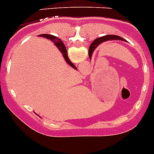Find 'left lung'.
<instances>
[{
	"label": "left lung",
	"mask_w": 154,
	"mask_h": 154,
	"mask_svg": "<svg viewBox=\"0 0 154 154\" xmlns=\"http://www.w3.org/2000/svg\"><path fill=\"white\" fill-rule=\"evenodd\" d=\"M126 41V40H124L123 38H122L121 37L117 35H113V34H110V35H105L101 37H98L97 39H95L93 42L92 43V44L90 45L89 49V59L92 58V55L93 53L94 50L98 47V45L101 44L102 43L106 42V41Z\"/></svg>",
	"instance_id": "obj_1"
}]
</instances>
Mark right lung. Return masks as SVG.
Wrapping results in <instances>:
<instances>
[{
    "instance_id": "obj_1",
    "label": "right lung",
    "mask_w": 154,
    "mask_h": 154,
    "mask_svg": "<svg viewBox=\"0 0 154 154\" xmlns=\"http://www.w3.org/2000/svg\"><path fill=\"white\" fill-rule=\"evenodd\" d=\"M38 36H39V37H44V38H47V39H49V40H50L51 41H53V42L54 43L55 45L56 46V47L59 49V51L62 53V56H63L65 62H66L67 63H68V65L71 67V68H74V70L77 69V67H76L75 65H74V64L71 62V61H70L69 58H68V52H67L66 47H65V44H63V42H62L60 39H59V38H58V37H56V36L51 35V34H40V35H38Z\"/></svg>"
}]
</instances>
